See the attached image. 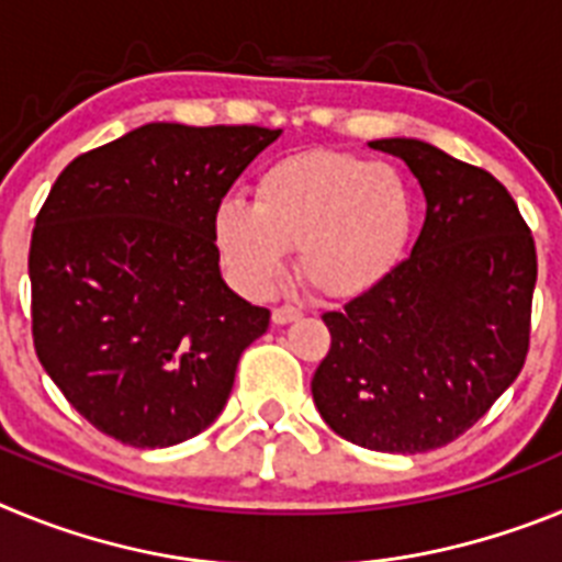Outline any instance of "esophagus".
I'll use <instances>...</instances> for the list:
<instances>
[{
  "instance_id": "obj_1",
  "label": "esophagus",
  "mask_w": 562,
  "mask_h": 562,
  "mask_svg": "<svg viewBox=\"0 0 562 562\" xmlns=\"http://www.w3.org/2000/svg\"><path fill=\"white\" fill-rule=\"evenodd\" d=\"M301 315H304V312H301V306H292V304L276 306V310H272V324L276 326L292 324V321H297Z\"/></svg>"
}]
</instances>
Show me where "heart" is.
<instances>
[{"mask_svg": "<svg viewBox=\"0 0 562 562\" xmlns=\"http://www.w3.org/2000/svg\"><path fill=\"white\" fill-rule=\"evenodd\" d=\"M414 227V196L396 168L335 148L281 157L258 173L252 205L220 202L213 241L241 292L265 297L281 284L297 247L306 284L355 301L396 270Z\"/></svg>", "mask_w": 562, "mask_h": 562, "instance_id": "heart-1", "label": "heart"}]
</instances>
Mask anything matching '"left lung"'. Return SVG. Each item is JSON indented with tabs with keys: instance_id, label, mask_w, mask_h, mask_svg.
<instances>
[{
	"instance_id": "1",
	"label": "left lung",
	"mask_w": 562,
	"mask_h": 562,
	"mask_svg": "<svg viewBox=\"0 0 562 562\" xmlns=\"http://www.w3.org/2000/svg\"><path fill=\"white\" fill-rule=\"evenodd\" d=\"M369 146L411 168L428 211L411 256L324 315L331 349L312 400L351 445L414 456L459 439L520 374L538 256L490 171L411 137Z\"/></svg>"
}]
</instances>
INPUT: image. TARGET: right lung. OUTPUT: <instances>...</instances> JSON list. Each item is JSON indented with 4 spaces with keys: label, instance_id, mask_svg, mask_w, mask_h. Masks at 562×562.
Wrapping results in <instances>:
<instances>
[{
    "label": "right lung",
    "instance_id": "obj_1",
    "mask_svg": "<svg viewBox=\"0 0 562 562\" xmlns=\"http://www.w3.org/2000/svg\"><path fill=\"white\" fill-rule=\"evenodd\" d=\"M281 128L146 123L81 154L30 238L33 346L67 402L132 448H171L225 408L270 312L220 272L213 213Z\"/></svg>",
    "mask_w": 562,
    "mask_h": 562
}]
</instances>
